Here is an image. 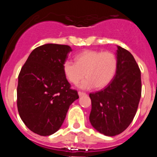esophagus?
<instances>
[{"instance_id":"34e87169","label":"esophagus","mask_w":157,"mask_h":157,"mask_svg":"<svg viewBox=\"0 0 157 157\" xmlns=\"http://www.w3.org/2000/svg\"><path fill=\"white\" fill-rule=\"evenodd\" d=\"M78 95H79V97H82V96H85L86 95V94L84 92H81V91H78Z\"/></svg>"}]
</instances>
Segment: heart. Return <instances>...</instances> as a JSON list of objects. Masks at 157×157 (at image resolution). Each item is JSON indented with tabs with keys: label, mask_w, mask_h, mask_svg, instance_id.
Returning <instances> with one entry per match:
<instances>
[{
	"label": "heart",
	"mask_w": 157,
	"mask_h": 157,
	"mask_svg": "<svg viewBox=\"0 0 157 157\" xmlns=\"http://www.w3.org/2000/svg\"><path fill=\"white\" fill-rule=\"evenodd\" d=\"M75 63L66 60L63 70L67 78L76 85L87 77L80 87L82 89L104 88L113 79L117 70V57L113 52L106 51L86 50L78 54Z\"/></svg>",
	"instance_id": "heart-1"
}]
</instances>
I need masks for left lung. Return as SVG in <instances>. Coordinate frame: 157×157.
Here are the masks:
<instances>
[{"label":"left lung","mask_w":157,"mask_h":157,"mask_svg":"<svg viewBox=\"0 0 157 157\" xmlns=\"http://www.w3.org/2000/svg\"><path fill=\"white\" fill-rule=\"evenodd\" d=\"M117 70L104 90L90 94V121L106 136L120 134L135 116L141 95V71L129 51L117 46Z\"/></svg>","instance_id":"obj_1"}]
</instances>
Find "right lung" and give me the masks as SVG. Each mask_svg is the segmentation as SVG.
Here are the masks:
<instances>
[{"mask_svg": "<svg viewBox=\"0 0 157 157\" xmlns=\"http://www.w3.org/2000/svg\"><path fill=\"white\" fill-rule=\"evenodd\" d=\"M69 45L45 44L32 51L19 75L17 108L21 120L41 136L56 132L69 107L78 98L71 88L63 64Z\"/></svg>", "mask_w": 157, "mask_h": 157, "instance_id": "right-lung-1", "label": "right lung"}]
</instances>
